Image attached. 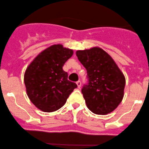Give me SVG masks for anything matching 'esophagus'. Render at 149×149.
Returning a JSON list of instances; mask_svg holds the SVG:
<instances>
[{
  "mask_svg": "<svg viewBox=\"0 0 149 149\" xmlns=\"http://www.w3.org/2000/svg\"><path fill=\"white\" fill-rule=\"evenodd\" d=\"M77 86H78V88H80L81 86V82L80 81H77Z\"/></svg>",
  "mask_w": 149,
  "mask_h": 149,
  "instance_id": "esophagus-1",
  "label": "esophagus"
}]
</instances>
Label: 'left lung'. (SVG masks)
I'll return each mask as SVG.
<instances>
[{"label": "left lung", "mask_w": 149, "mask_h": 149, "mask_svg": "<svg viewBox=\"0 0 149 149\" xmlns=\"http://www.w3.org/2000/svg\"><path fill=\"white\" fill-rule=\"evenodd\" d=\"M76 55L87 70L88 83L81 90L87 107L98 115L113 111L124 96V74L110 55L100 48L77 51Z\"/></svg>", "instance_id": "obj_1"}]
</instances>
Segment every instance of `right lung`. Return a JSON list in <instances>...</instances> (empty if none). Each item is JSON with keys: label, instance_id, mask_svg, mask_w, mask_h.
I'll use <instances>...</instances> for the list:
<instances>
[{"label": "right lung", "instance_id": "1", "mask_svg": "<svg viewBox=\"0 0 149 149\" xmlns=\"http://www.w3.org/2000/svg\"><path fill=\"white\" fill-rule=\"evenodd\" d=\"M73 51L61 44L53 45L40 53L29 65L24 81L26 93L36 107L44 112L60 109L77 85L68 80L63 70Z\"/></svg>", "mask_w": 149, "mask_h": 149}]
</instances>
